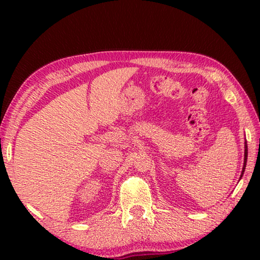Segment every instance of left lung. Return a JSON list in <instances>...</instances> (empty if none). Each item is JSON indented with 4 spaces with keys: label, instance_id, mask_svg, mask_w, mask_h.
Segmentation results:
<instances>
[{
    "label": "left lung",
    "instance_id": "1",
    "mask_svg": "<svg viewBox=\"0 0 260 260\" xmlns=\"http://www.w3.org/2000/svg\"><path fill=\"white\" fill-rule=\"evenodd\" d=\"M246 162H247V143L245 142V152H244V166H243V170H241V175H240V179L243 177L244 175V172H245V167H246Z\"/></svg>",
    "mask_w": 260,
    "mask_h": 260
}]
</instances>
